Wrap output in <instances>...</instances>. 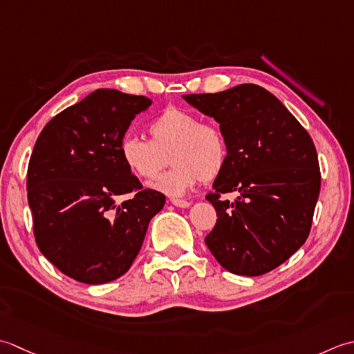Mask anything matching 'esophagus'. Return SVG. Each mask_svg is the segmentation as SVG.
<instances>
[{
  "instance_id": "esophagus-1",
  "label": "esophagus",
  "mask_w": 354,
  "mask_h": 354,
  "mask_svg": "<svg viewBox=\"0 0 354 354\" xmlns=\"http://www.w3.org/2000/svg\"><path fill=\"white\" fill-rule=\"evenodd\" d=\"M171 203L177 206V207H189L191 206V201L187 200H180V198H172Z\"/></svg>"
}]
</instances>
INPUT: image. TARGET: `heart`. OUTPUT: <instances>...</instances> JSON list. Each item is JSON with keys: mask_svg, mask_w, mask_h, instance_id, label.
<instances>
[{"mask_svg": "<svg viewBox=\"0 0 354 354\" xmlns=\"http://www.w3.org/2000/svg\"><path fill=\"white\" fill-rule=\"evenodd\" d=\"M149 140L127 136L119 156L128 171L140 180H154L172 163V169L151 185L167 196H183L200 180L217 178L227 162L225 133L215 122H200L197 114L169 106L148 125Z\"/></svg>", "mask_w": 354, "mask_h": 354, "instance_id": "obj_1", "label": "heart"}]
</instances>
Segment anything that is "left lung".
<instances>
[{"label": "left lung", "instance_id": "obj_1", "mask_svg": "<svg viewBox=\"0 0 354 354\" xmlns=\"http://www.w3.org/2000/svg\"><path fill=\"white\" fill-rule=\"evenodd\" d=\"M214 118L227 142V162L206 196L217 223L206 246L226 270L258 277L306 243L321 189L318 154L281 100L255 84L209 95H185ZM238 192L234 204L221 193Z\"/></svg>", "mask_w": 354, "mask_h": 354}]
</instances>
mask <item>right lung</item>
Instances as JSON below:
<instances>
[{
	"mask_svg": "<svg viewBox=\"0 0 354 354\" xmlns=\"http://www.w3.org/2000/svg\"><path fill=\"white\" fill-rule=\"evenodd\" d=\"M153 100L100 88L48 122L27 169V198L41 254L64 275L105 284L131 268L165 196L142 189L119 145ZM125 193L133 197L115 203Z\"/></svg>",
	"mask_w": 354,
	"mask_h": 354,
	"instance_id": "right-lung-1",
	"label": "right lung"
}]
</instances>
